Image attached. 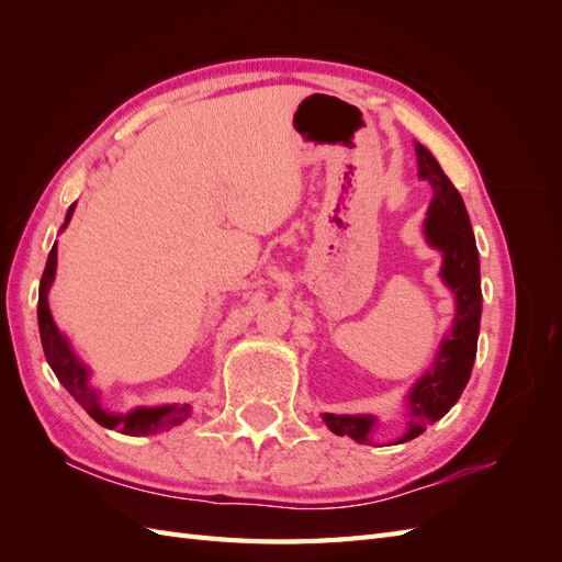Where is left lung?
<instances>
[{"label":"left lung","mask_w":562,"mask_h":562,"mask_svg":"<svg viewBox=\"0 0 562 562\" xmlns=\"http://www.w3.org/2000/svg\"><path fill=\"white\" fill-rule=\"evenodd\" d=\"M419 178L427 180L434 190L427 220H424V239L443 255L440 279L454 295L452 328L440 342L434 366L413 384L407 403L405 431L394 443L413 440L429 424L438 422L462 396L471 378L479 347L483 293H481V262L471 220L462 194L443 173L431 151L415 143ZM326 427L337 436H349L356 443L372 446L370 434L375 429V415H333L323 413Z\"/></svg>","instance_id":"8db88e82"}]
</instances>
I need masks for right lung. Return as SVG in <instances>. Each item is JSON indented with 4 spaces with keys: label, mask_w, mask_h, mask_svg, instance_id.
Returning <instances> with one entry per match:
<instances>
[{
    "label": "right lung",
    "mask_w": 562,
    "mask_h": 562,
    "mask_svg": "<svg viewBox=\"0 0 562 562\" xmlns=\"http://www.w3.org/2000/svg\"><path fill=\"white\" fill-rule=\"evenodd\" d=\"M72 213H75V203L70 206V211H67L60 229H65L67 223H70ZM56 262H58V248L54 244L40 281L37 321H40L44 356L50 370L56 372L58 382L70 391V396L100 424V427L105 429H116L126 436H149V434H159L182 424L192 413V405L187 403L151 405V407L143 405V407H133L131 413H112L108 407H103V403H100V391L91 386V370L77 359V353L72 351L70 342H67V337L58 330L54 316H50V310H48V288L56 279Z\"/></svg>",
    "instance_id": "1"
}]
</instances>
